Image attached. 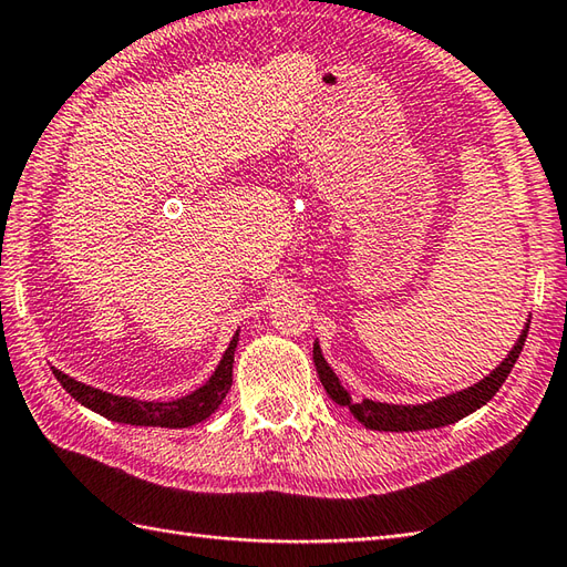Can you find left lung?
I'll use <instances>...</instances> for the list:
<instances>
[{
	"label": "left lung",
	"instance_id": "8db88e82",
	"mask_svg": "<svg viewBox=\"0 0 567 567\" xmlns=\"http://www.w3.org/2000/svg\"><path fill=\"white\" fill-rule=\"evenodd\" d=\"M526 331H528V321L524 323L519 339H516V343L512 346L507 358H504L495 370H489V375H485L475 384H470V388H465V390L451 392V394L439 396V400H431L424 404H388V402H375V400L353 402L351 392L343 388L339 375H336L333 368L327 363V358H323L319 341H315V365H317L323 390H327L331 400L336 404L351 409V414L365 429H372V431L441 429V426L455 424V421H461L467 414H473L475 409L485 406L492 396L499 392L502 382L507 380V375L516 363V358H519V353H522L524 341H526Z\"/></svg>",
	"mask_w": 567,
	"mask_h": 567
}]
</instances>
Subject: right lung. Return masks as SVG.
<instances>
[{
    "label": "right lung",
    "instance_id": "add662e5",
    "mask_svg": "<svg viewBox=\"0 0 567 567\" xmlns=\"http://www.w3.org/2000/svg\"><path fill=\"white\" fill-rule=\"evenodd\" d=\"M238 331L234 333V339L224 351L219 365H216V370L212 372V378L195 392H189L187 396H179V400H171V402H148V400H136V396L104 392L100 388H92V384H84L75 378L65 375V372L58 368H53V375L58 378L60 384H63L72 400H78L82 406L92 409V412H97L100 416L116 421V424L187 429V426L199 424L204 419H209L224 402L226 392L231 390L234 351L238 346Z\"/></svg>",
    "mask_w": 567,
    "mask_h": 567
}]
</instances>
